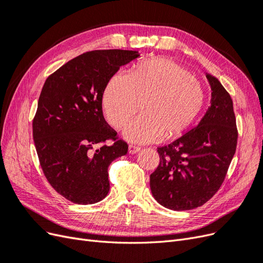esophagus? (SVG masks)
<instances>
[{
	"label": "esophagus",
	"instance_id": "esophagus-1",
	"mask_svg": "<svg viewBox=\"0 0 263 263\" xmlns=\"http://www.w3.org/2000/svg\"><path fill=\"white\" fill-rule=\"evenodd\" d=\"M140 147H136V146H129L128 147V153L130 154V155H135V154H137L138 151H140Z\"/></svg>",
	"mask_w": 263,
	"mask_h": 263
}]
</instances>
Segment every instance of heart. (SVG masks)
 Returning <instances> with one entry per match:
<instances>
[{
  "label": "heart",
  "mask_w": 263,
  "mask_h": 263,
  "mask_svg": "<svg viewBox=\"0 0 263 263\" xmlns=\"http://www.w3.org/2000/svg\"><path fill=\"white\" fill-rule=\"evenodd\" d=\"M203 103L201 83L168 58L142 61L130 76L114 74L103 94L105 114L116 127L142 104L144 112L130 119L123 130L125 139L135 144L180 136L201 112Z\"/></svg>",
  "instance_id": "obj_1"
}]
</instances>
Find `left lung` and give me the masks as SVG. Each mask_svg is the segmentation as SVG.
<instances>
[{
	"label": "left lung",
	"instance_id": "8db88e82",
	"mask_svg": "<svg viewBox=\"0 0 263 263\" xmlns=\"http://www.w3.org/2000/svg\"><path fill=\"white\" fill-rule=\"evenodd\" d=\"M211 106L194 128L159 147L160 163L150 174V190L165 209L202 206L219 190L236 153L238 132L233 100L217 78L206 73Z\"/></svg>",
	"mask_w": 263,
	"mask_h": 263
}]
</instances>
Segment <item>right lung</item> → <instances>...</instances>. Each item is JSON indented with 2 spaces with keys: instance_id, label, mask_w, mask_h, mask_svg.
Instances as JSON below:
<instances>
[{
  "instance_id": "right-lung-1",
  "label": "right lung",
  "mask_w": 263,
  "mask_h": 263,
  "mask_svg": "<svg viewBox=\"0 0 263 263\" xmlns=\"http://www.w3.org/2000/svg\"><path fill=\"white\" fill-rule=\"evenodd\" d=\"M138 51L84 52L47 78L33 121V137L46 179L76 204H94L109 191L108 165L128 146L117 140L102 110L105 86ZM113 139V145L98 144Z\"/></svg>"
}]
</instances>
